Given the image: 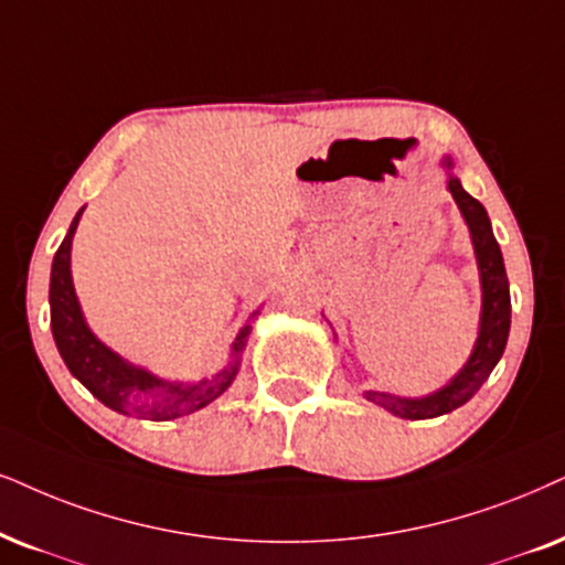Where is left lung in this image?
Segmentation results:
<instances>
[{
	"instance_id": "1",
	"label": "left lung",
	"mask_w": 565,
	"mask_h": 565,
	"mask_svg": "<svg viewBox=\"0 0 565 565\" xmlns=\"http://www.w3.org/2000/svg\"><path fill=\"white\" fill-rule=\"evenodd\" d=\"M443 167L448 171V192H451L456 205H459L463 221H467L469 234H472L477 268H480L482 284V312H480V333H477L475 349L469 354L467 365L456 373L443 388L423 398H402L385 391H365L367 402H373L383 409L402 419H433L440 414H448L467 404L480 385L488 381L492 367L503 356L505 341H509L511 328V295H509V276H505L503 255L498 247L495 234H492L488 211L480 200L469 195L461 188V182L451 174V159H443Z\"/></svg>"
}]
</instances>
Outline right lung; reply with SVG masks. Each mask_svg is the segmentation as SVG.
Segmentation results:
<instances>
[{"instance_id":"right-lung-1","label":"right lung","mask_w":565,"mask_h":565,"mask_svg":"<svg viewBox=\"0 0 565 565\" xmlns=\"http://www.w3.org/2000/svg\"><path fill=\"white\" fill-rule=\"evenodd\" d=\"M83 209L70 224L67 237L62 239L52 263V284H49V305H52V333L60 349L64 365L81 381L93 396L104 406L119 414H135V417L153 419H177L192 414L224 394L230 388L239 370L242 349L247 344V335L253 331V320L260 310H255L245 326L239 328L237 339L232 341L230 362L218 370L216 375L203 377L198 383H177L161 381L148 370L135 367L125 356L111 352L104 341H98L85 323L81 302H77L73 287V270H70V249L77 221Z\"/></svg>"}]
</instances>
